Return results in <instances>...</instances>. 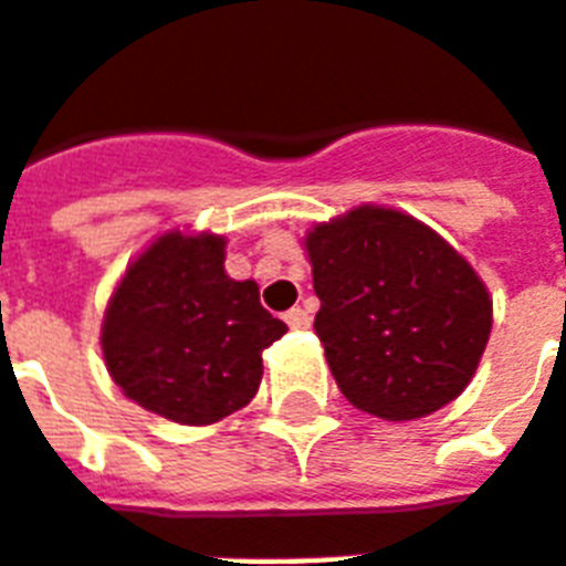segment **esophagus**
<instances>
[{"label":"esophagus","mask_w":566,"mask_h":566,"mask_svg":"<svg viewBox=\"0 0 566 566\" xmlns=\"http://www.w3.org/2000/svg\"><path fill=\"white\" fill-rule=\"evenodd\" d=\"M289 328H310V313L304 307H292L286 313Z\"/></svg>","instance_id":"obj_1"}]
</instances>
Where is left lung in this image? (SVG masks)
<instances>
[{
  "label": "left lung",
  "mask_w": 566,
  "mask_h": 566,
  "mask_svg": "<svg viewBox=\"0 0 566 566\" xmlns=\"http://www.w3.org/2000/svg\"><path fill=\"white\" fill-rule=\"evenodd\" d=\"M337 388L381 420L427 418L469 388L492 298L469 259L388 206H355L304 235Z\"/></svg>",
  "instance_id": "left-lung-1"
}]
</instances>
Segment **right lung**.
Wrapping results in <instances>:
<instances>
[{
	"mask_svg": "<svg viewBox=\"0 0 566 566\" xmlns=\"http://www.w3.org/2000/svg\"><path fill=\"white\" fill-rule=\"evenodd\" d=\"M227 238L169 229L139 253L106 301L101 352L127 399L208 427L256 397L262 352L286 325L253 280L227 274Z\"/></svg>",
	"mask_w": 566,
	"mask_h": 566,
	"instance_id": "right-lung-1",
	"label": "right lung"
}]
</instances>
